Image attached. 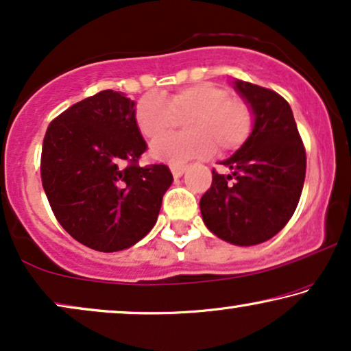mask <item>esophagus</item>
<instances>
[{
    "mask_svg": "<svg viewBox=\"0 0 351 351\" xmlns=\"http://www.w3.org/2000/svg\"><path fill=\"white\" fill-rule=\"evenodd\" d=\"M184 171H185L184 165H171V172L174 177H180L184 174Z\"/></svg>",
    "mask_w": 351,
    "mask_h": 351,
    "instance_id": "1",
    "label": "esophagus"
}]
</instances>
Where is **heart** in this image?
Masks as SVG:
<instances>
[{
	"label": "heart",
	"mask_w": 351,
	"mask_h": 351,
	"mask_svg": "<svg viewBox=\"0 0 351 351\" xmlns=\"http://www.w3.org/2000/svg\"><path fill=\"white\" fill-rule=\"evenodd\" d=\"M134 117L143 137L156 138L152 145L153 156L166 162L209 155L214 145L219 152L238 150L254 129L251 105L232 97L230 89L215 83L186 86L167 99L148 93L137 102ZM185 117L189 134L164 136Z\"/></svg>",
	"instance_id": "b5f03b06"
}]
</instances>
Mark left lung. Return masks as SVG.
Wrapping results in <instances>:
<instances>
[{
  "label": "left lung",
  "instance_id": "left-lung-1",
  "mask_svg": "<svg viewBox=\"0 0 351 351\" xmlns=\"http://www.w3.org/2000/svg\"><path fill=\"white\" fill-rule=\"evenodd\" d=\"M237 90L254 112L244 145L222 161L230 174L213 169V184L199 208L210 232L238 246L275 237L289 222L305 182L306 153L294 114L275 90L238 80Z\"/></svg>",
  "mask_w": 351,
  "mask_h": 351
}]
</instances>
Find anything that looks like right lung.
Here are the masks:
<instances>
[{"label":"right lung","instance_id":"right-lung-1","mask_svg":"<svg viewBox=\"0 0 351 351\" xmlns=\"http://www.w3.org/2000/svg\"><path fill=\"white\" fill-rule=\"evenodd\" d=\"M134 105L100 90L52 119L43 141L41 182L52 213L76 241L100 252L145 237L172 184L166 165L138 166L147 143Z\"/></svg>","mask_w":351,"mask_h":351}]
</instances>
